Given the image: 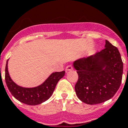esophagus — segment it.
I'll list each match as a JSON object with an SVG mask.
<instances>
[{
	"instance_id": "34e87169",
	"label": "esophagus",
	"mask_w": 128,
	"mask_h": 128,
	"mask_svg": "<svg viewBox=\"0 0 128 128\" xmlns=\"http://www.w3.org/2000/svg\"><path fill=\"white\" fill-rule=\"evenodd\" d=\"M73 70V66H72V65H68V66H66V71H70V70Z\"/></svg>"
}]
</instances>
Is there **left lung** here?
I'll return each mask as SVG.
<instances>
[{
    "mask_svg": "<svg viewBox=\"0 0 128 128\" xmlns=\"http://www.w3.org/2000/svg\"><path fill=\"white\" fill-rule=\"evenodd\" d=\"M105 48L93 56L74 62L78 74L77 96L86 104H96L112 97L121 85L123 62L116 46L106 40Z\"/></svg>",
    "mask_w": 128,
    "mask_h": 128,
    "instance_id": "left-lung-1",
    "label": "left lung"
}]
</instances>
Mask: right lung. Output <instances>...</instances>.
<instances>
[{
	"label": "right lung",
	"instance_id": "right-lung-1",
	"mask_svg": "<svg viewBox=\"0 0 128 128\" xmlns=\"http://www.w3.org/2000/svg\"><path fill=\"white\" fill-rule=\"evenodd\" d=\"M65 71L54 72L40 86L34 88H24L18 86L11 80L8 71V60L5 68V81L11 94L17 100L28 105H37L46 101L51 96L58 81Z\"/></svg>",
	"mask_w": 128,
	"mask_h": 128
}]
</instances>
